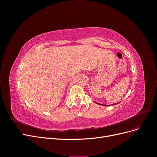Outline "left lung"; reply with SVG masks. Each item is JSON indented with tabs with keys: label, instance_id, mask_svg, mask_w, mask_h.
<instances>
[{
	"label": "left lung",
	"instance_id": "1",
	"mask_svg": "<svg viewBox=\"0 0 157 157\" xmlns=\"http://www.w3.org/2000/svg\"><path fill=\"white\" fill-rule=\"evenodd\" d=\"M95 102V101H94ZM95 103H97V104H98V105H102V106H111L110 105H104V104H101V103H96V102H95ZM120 103V102H119ZM115 103V105H116V104H118V103ZM113 105H114V104H113Z\"/></svg>",
	"mask_w": 157,
	"mask_h": 157
}]
</instances>
